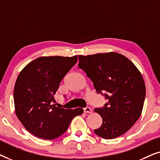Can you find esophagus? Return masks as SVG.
I'll use <instances>...</instances> for the list:
<instances>
[{
    "instance_id": "1",
    "label": "esophagus",
    "mask_w": 160,
    "mask_h": 160,
    "mask_svg": "<svg viewBox=\"0 0 160 160\" xmlns=\"http://www.w3.org/2000/svg\"><path fill=\"white\" fill-rule=\"evenodd\" d=\"M84 111L85 113H91L92 112V108L89 106L85 107V108H84Z\"/></svg>"
}]
</instances>
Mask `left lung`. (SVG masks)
Segmentation results:
<instances>
[{"label":"left lung","mask_w":160,"mask_h":160,"mask_svg":"<svg viewBox=\"0 0 160 160\" xmlns=\"http://www.w3.org/2000/svg\"><path fill=\"white\" fill-rule=\"evenodd\" d=\"M78 60V68L93 82L97 93L108 100L94 110L102 119L94 132L104 139L123 135L141 114L146 97L141 73L128 58L116 52L79 55Z\"/></svg>","instance_id":"1"}]
</instances>
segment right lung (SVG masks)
Masks as SVG:
<instances>
[{"instance_id":"right-lung-1","label":"right lung","mask_w":160,"mask_h":160,"mask_svg":"<svg viewBox=\"0 0 160 160\" xmlns=\"http://www.w3.org/2000/svg\"><path fill=\"white\" fill-rule=\"evenodd\" d=\"M77 60L78 56L41 57L19 73L14 89L15 112L35 136L47 140L58 138L76 116L84 112L82 108L65 109L54 104L61 81Z\"/></svg>"}]
</instances>
